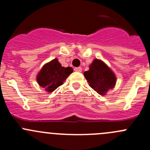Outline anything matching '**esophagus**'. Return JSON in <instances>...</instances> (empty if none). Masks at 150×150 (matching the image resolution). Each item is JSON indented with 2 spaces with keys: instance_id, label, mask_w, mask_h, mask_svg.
I'll list each match as a JSON object with an SVG mask.
<instances>
[{
  "instance_id": "obj_1",
  "label": "esophagus",
  "mask_w": 150,
  "mask_h": 150,
  "mask_svg": "<svg viewBox=\"0 0 150 150\" xmlns=\"http://www.w3.org/2000/svg\"><path fill=\"white\" fill-rule=\"evenodd\" d=\"M74 71H75V72H81V71H82V68L81 67H75L74 68Z\"/></svg>"
}]
</instances>
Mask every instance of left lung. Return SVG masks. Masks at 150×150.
<instances>
[{"label":"left lung","mask_w":150,"mask_h":150,"mask_svg":"<svg viewBox=\"0 0 150 150\" xmlns=\"http://www.w3.org/2000/svg\"><path fill=\"white\" fill-rule=\"evenodd\" d=\"M84 76L89 86L101 95H105L109 89L114 88L116 83V77L112 71L99 59L92 62L89 70L84 72Z\"/></svg>","instance_id":"1"}]
</instances>
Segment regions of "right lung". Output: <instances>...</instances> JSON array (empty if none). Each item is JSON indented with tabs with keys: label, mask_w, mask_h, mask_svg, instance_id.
<instances>
[{
	"label": "right lung",
	"mask_w": 150,
	"mask_h": 150,
	"mask_svg": "<svg viewBox=\"0 0 150 150\" xmlns=\"http://www.w3.org/2000/svg\"><path fill=\"white\" fill-rule=\"evenodd\" d=\"M73 72L70 67H64L54 59L43 67L37 76V81L46 91L52 92L59 86H62L66 78Z\"/></svg>",
	"instance_id": "right-lung-1"
}]
</instances>
